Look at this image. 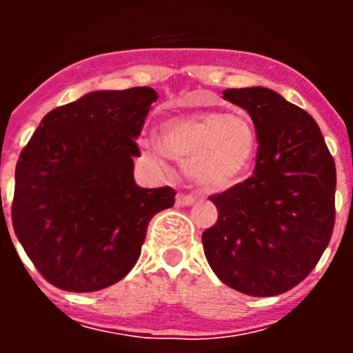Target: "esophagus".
<instances>
[{
  "instance_id": "obj_1",
  "label": "esophagus",
  "mask_w": 353,
  "mask_h": 353,
  "mask_svg": "<svg viewBox=\"0 0 353 353\" xmlns=\"http://www.w3.org/2000/svg\"><path fill=\"white\" fill-rule=\"evenodd\" d=\"M192 203H194V196L192 194H185V192L176 194V205H179V207H189V205Z\"/></svg>"
}]
</instances>
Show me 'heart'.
<instances>
[{
	"mask_svg": "<svg viewBox=\"0 0 353 353\" xmlns=\"http://www.w3.org/2000/svg\"><path fill=\"white\" fill-rule=\"evenodd\" d=\"M143 146L157 162L168 154L185 162L198 185L223 191L244 179L256 155L258 136L249 118L203 111L171 118L162 125V143L146 139Z\"/></svg>",
	"mask_w": 353,
	"mask_h": 353,
	"instance_id": "heart-1",
	"label": "heart"
}]
</instances>
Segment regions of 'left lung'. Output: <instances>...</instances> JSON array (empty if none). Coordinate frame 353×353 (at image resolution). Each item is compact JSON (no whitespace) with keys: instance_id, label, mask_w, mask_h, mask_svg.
<instances>
[{"instance_id":"left-lung-1","label":"left lung","mask_w":353,"mask_h":353,"mask_svg":"<svg viewBox=\"0 0 353 353\" xmlns=\"http://www.w3.org/2000/svg\"><path fill=\"white\" fill-rule=\"evenodd\" d=\"M258 136L256 166L244 182L210 196L219 217L201 235L224 285L251 297L279 295L316 267L334 230V159L310 113L274 90H224Z\"/></svg>"}]
</instances>
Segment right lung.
Wrapping results in <instances>:
<instances>
[{"label":"right lung","mask_w":353,"mask_h":353,"mask_svg":"<svg viewBox=\"0 0 353 353\" xmlns=\"http://www.w3.org/2000/svg\"><path fill=\"white\" fill-rule=\"evenodd\" d=\"M157 92L101 90L52 109L19 155L12 224L56 288L97 292L130 272L174 189L134 182L136 138Z\"/></svg>","instance_id":"obj_1"}]
</instances>
